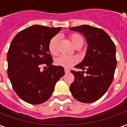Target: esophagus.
I'll list each match as a JSON object with an SVG mask.
<instances>
[{
  "mask_svg": "<svg viewBox=\"0 0 127 127\" xmlns=\"http://www.w3.org/2000/svg\"><path fill=\"white\" fill-rule=\"evenodd\" d=\"M64 71H65V73H69V72H70L69 70L67 69V68H65V69H64Z\"/></svg>",
  "mask_w": 127,
  "mask_h": 127,
  "instance_id": "1",
  "label": "esophagus"
}]
</instances>
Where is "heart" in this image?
Segmentation results:
<instances>
[{"label":"heart","instance_id":"1","mask_svg":"<svg viewBox=\"0 0 127 127\" xmlns=\"http://www.w3.org/2000/svg\"><path fill=\"white\" fill-rule=\"evenodd\" d=\"M69 38L76 48L81 47L84 44V38L80 34H70ZM58 41H59V38L57 35L52 37L49 41L48 50L50 54L52 55H55L58 52ZM77 62V59L76 57L65 56V55H59L54 60V63L56 65H60L65 68H69L70 66L75 65Z\"/></svg>","mask_w":127,"mask_h":127}]
</instances>
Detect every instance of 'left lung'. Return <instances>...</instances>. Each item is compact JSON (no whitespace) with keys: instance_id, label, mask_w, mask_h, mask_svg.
<instances>
[{"instance_id":"obj_1","label":"left lung","mask_w":127,"mask_h":127,"mask_svg":"<svg viewBox=\"0 0 127 127\" xmlns=\"http://www.w3.org/2000/svg\"><path fill=\"white\" fill-rule=\"evenodd\" d=\"M70 29L83 34L88 43L85 59L75 66L83 71H70L74 81L70 90L78 101L92 103L104 95L113 82L117 65L115 45L101 29L82 25Z\"/></svg>"}]
</instances>
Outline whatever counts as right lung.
Instances as JSON below:
<instances>
[{"label": "right lung", "mask_w": 127, "mask_h": 127, "mask_svg": "<svg viewBox=\"0 0 127 127\" xmlns=\"http://www.w3.org/2000/svg\"><path fill=\"white\" fill-rule=\"evenodd\" d=\"M33 25L19 32L10 44L7 55V75L18 96L31 104H40L53 93L57 82L65 74L62 66L52 64L48 50L50 39L61 31ZM47 68L40 71L39 66Z\"/></svg>", "instance_id": "right-lung-1"}]
</instances>
